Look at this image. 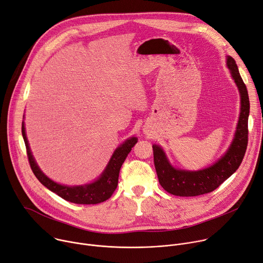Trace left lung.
Returning <instances> with one entry per match:
<instances>
[{"instance_id":"8db88e82","label":"left lung","mask_w":263,"mask_h":263,"mask_svg":"<svg viewBox=\"0 0 263 263\" xmlns=\"http://www.w3.org/2000/svg\"><path fill=\"white\" fill-rule=\"evenodd\" d=\"M227 66L240 93V114L234 139L226 154L214 164L199 171L179 170L172 166L163 150L153 145L154 165L160 185L172 195L190 197L213 192L227 180L243 159L248 147V121L250 114V101L247 86L245 85L237 64L232 57L227 58Z\"/></svg>"}]
</instances>
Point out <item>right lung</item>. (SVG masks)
<instances>
[{"label":"right lung","mask_w":263,"mask_h":263,"mask_svg":"<svg viewBox=\"0 0 263 263\" xmlns=\"http://www.w3.org/2000/svg\"><path fill=\"white\" fill-rule=\"evenodd\" d=\"M22 134H23L24 141H25L27 156L31 166V170L35 175V177L39 179V181L43 185H45L47 189L52 191L53 193L58 194L63 199L73 203H79V204H97L111 197L118 183V175H119V170L122 168V164L127 158L129 152L132 150V148L137 142L136 137H130L124 142L123 145L116 148L109 163L106 166L105 171L95 181L85 185L68 186V185L54 182L40 170L39 165L36 164L32 156L31 150L29 148L24 122L22 123Z\"/></svg>","instance_id":"1"}]
</instances>
